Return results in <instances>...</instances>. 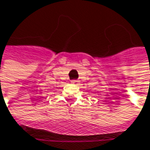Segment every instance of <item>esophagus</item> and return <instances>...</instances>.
I'll use <instances>...</instances> for the list:
<instances>
[{
  "instance_id": "esophagus-1",
  "label": "esophagus",
  "mask_w": 150,
  "mask_h": 150,
  "mask_svg": "<svg viewBox=\"0 0 150 150\" xmlns=\"http://www.w3.org/2000/svg\"><path fill=\"white\" fill-rule=\"evenodd\" d=\"M71 83H72V84H74V85H78V84L80 83V82H79L78 80H72V81H71Z\"/></svg>"
}]
</instances>
